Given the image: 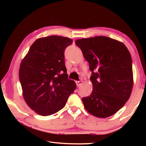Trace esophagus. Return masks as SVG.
Wrapping results in <instances>:
<instances>
[{
	"label": "esophagus",
	"mask_w": 146,
	"mask_h": 146,
	"mask_svg": "<svg viewBox=\"0 0 146 146\" xmlns=\"http://www.w3.org/2000/svg\"><path fill=\"white\" fill-rule=\"evenodd\" d=\"M83 82L82 80H79V81H76V86H77V87H80V86H82Z\"/></svg>",
	"instance_id": "1"
}]
</instances>
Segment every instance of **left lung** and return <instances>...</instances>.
<instances>
[{"mask_svg":"<svg viewBox=\"0 0 146 146\" xmlns=\"http://www.w3.org/2000/svg\"><path fill=\"white\" fill-rule=\"evenodd\" d=\"M90 64L93 91L82 98L84 108L98 118L110 117L130 97L133 86L132 60L127 47L104 36L75 41Z\"/></svg>","mask_w":146,"mask_h":146,"instance_id":"obj_1","label":"left lung"}]
</instances>
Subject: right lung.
Segmentation results:
<instances>
[{"instance_id": "obj_1", "label": "right lung", "mask_w": 146, "mask_h": 146, "mask_svg": "<svg viewBox=\"0 0 146 146\" xmlns=\"http://www.w3.org/2000/svg\"><path fill=\"white\" fill-rule=\"evenodd\" d=\"M73 40L52 35L39 38L31 46L19 68L23 95L27 104L41 116L62 110L76 88L68 77L64 50Z\"/></svg>"}]
</instances>
